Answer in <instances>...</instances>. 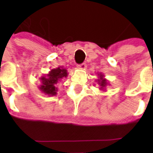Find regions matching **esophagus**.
Returning <instances> with one entry per match:
<instances>
[{"instance_id":"1","label":"esophagus","mask_w":153,"mask_h":153,"mask_svg":"<svg viewBox=\"0 0 153 153\" xmlns=\"http://www.w3.org/2000/svg\"><path fill=\"white\" fill-rule=\"evenodd\" d=\"M78 68H82V69H84V68H86V64H85V62H83V63H80V64H78Z\"/></svg>"}]
</instances>
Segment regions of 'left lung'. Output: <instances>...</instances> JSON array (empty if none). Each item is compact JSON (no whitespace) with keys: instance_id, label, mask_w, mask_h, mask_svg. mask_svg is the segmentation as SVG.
<instances>
[{"instance_id":"1","label":"left lung","mask_w":153,"mask_h":153,"mask_svg":"<svg viewBox=\"0 0 153 153\" xmlns=\"http://www.w3.org/2000/svg\"><path fill=\"white\" fill-rule=\"evenodd\" d=\"M100 85H101L102 86H105V85H106V80H105V79H102V83H100Z\"/></svg>"}]
</instances>
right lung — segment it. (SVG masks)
Wrapping results in <instances>:
<instances>
[{
    "instance_id": "right-lung-1",
    "label": "right lung",
    "mask_w": 153,
    "mask_h": 153,
    "mask_svg": "<svg viewBox=\"0 0 153 153\" xmlns=\"http://www.w3.org/2000/svg\"><path fill=\"white\" fill-rule=\"evenodd\" d=\"M67 70L64 68H56L52 69L51 73L47 75L46 78L43 77L41 79L43 85L40 87V90L48 95H56V88L55 84L58 81V79L62 78V77L67 76Z\"/></svg>"
}]
</instances>
